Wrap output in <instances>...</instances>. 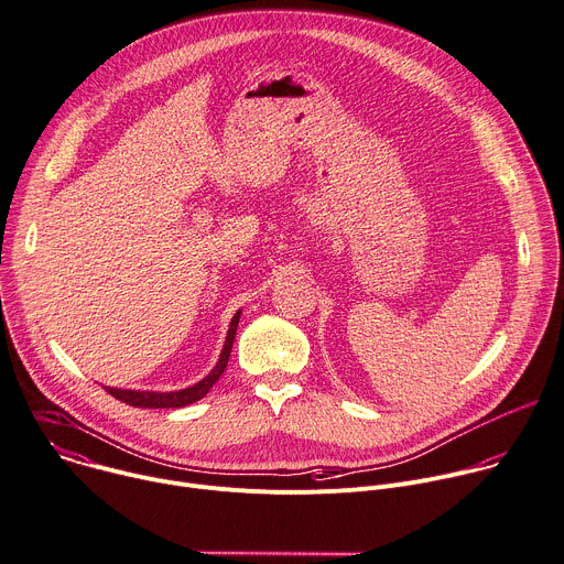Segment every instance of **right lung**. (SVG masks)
<instances>
[{
    "mask_svg": "<svg viewBox=\"0 0 564 564\" xmlns=\"http://www.w3.org/2000/svg\"><path fill=\"white\" fill-rule=\"evenodd\" d=\"M239 318H241V310H239V312L232 316V321H230L228 336H226V343H224V349H221V356H219L215 369L208 373L206 379H202L199 383H195L193 388H185V390H178V392H139V390L106 388V392H108L110 397H115L117 401L126 403V405H132V408H148V410L185 408V405L202 401V399L213 390V386L219 381V377H221L226 365H228V358H230V351H232V343H235V334H237Z\"/></svg>",
    "mask_w": 564,
    "mask_h": 564,
    "instance_id": "add662e5",
    "label": "right lung"
}]
</instances>
